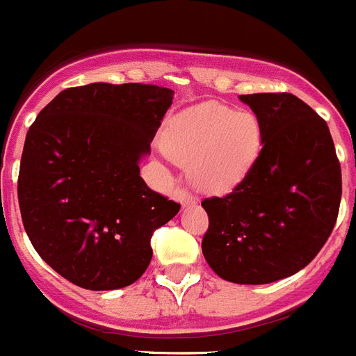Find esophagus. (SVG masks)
I'll use <instances>...</instances> for the list:
<instances>
[{
	"label": "esophagus",
	"mask_w": 356,
	"mask_h": 356,
	"mask_svg": "<svg viewBox=\"0 0 356 356\" xmlns=\"http://www.w3.org/2000/svg\"><path fill=\"white\" fill-rule=\"evenodd\" d=\"M176 200L180 201L181 207H184V208L195 204V197L192 194H188L187 191H178V192H176Z\"/></svg>",
	"instance_id": "34e87169"
}]
</instances>
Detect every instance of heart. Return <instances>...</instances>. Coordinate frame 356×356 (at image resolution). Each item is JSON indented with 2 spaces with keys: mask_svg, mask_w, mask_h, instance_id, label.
Wrapping results in <instances>:
<instances>
[{
  "mask_svg": "<svg viewBox=\"0 0 356 356\" xmlns=\"http://www.w3.org/2000/svg\"><path fill=\"white\" fill-rule=\"evenodd\" d=\"M263 134L249 111H233L204 102L184 111L165 134V152L176 164L191 169L204 192H227L250 172L259 156Z\"/></svg>",
  "mask_w": 356,
  "mask_h": 356,
  "instance_id": "heart-1",
  "label": "heart"
}]
</instances>
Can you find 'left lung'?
I'll list each match as a JSON object with an SVG mask.
<instances>
[{
  "label": "left lung",
  "instance_id": "8db88e82",
  "mask_svg": "<svg viewBox=\"0 0 356 356\" xmlns=\"http://www.w3.org/2000/svg\"><path fill=\"white\" fill-rule=\"evenodd\" d=\"M259 120L263 145L249 175L204 200L203 256L234 284H268L311 263L335 226L341 164L327 122L291 93L240 95Z\"/></svg>",
  "mask_w": 356,
  "mask_h": 356
}]
</instances>
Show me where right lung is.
Segmentation results:
<instances>
[{
    "label": "right lung",
    "mask_w": 356,
    "mask_h": 356,
    "mask_svg": "<svg viewBox=\"0 0 356 356\" xmlns=\"http://www.w3.org/2000/svg\"><path fill=\"white\" fill-rule=\"evenodd\" d=\"M172 93L141 83L67 88L29 127L17 181L22 224L72 284L109 291L136 282L152 261L153 231L180 211L139 176Z\"/></svg>",
    "instance_id": "1"
}]
</instances>
